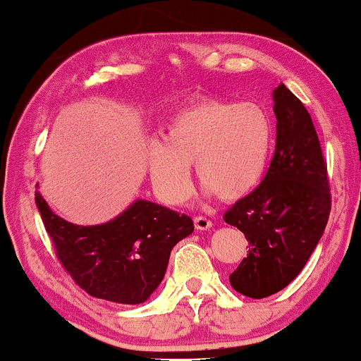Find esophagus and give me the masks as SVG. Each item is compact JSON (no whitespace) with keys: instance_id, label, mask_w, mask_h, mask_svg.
I'll return each instance as SVG.
<instances>
[{"instance_id":"esophagus-1","label":"esophagus","mask_w":361,"mask_h":361,"mask_svg":"<svg viewBox=\"0 0 361 361\" xmlns=\"http://www.w3.org/2000/svg\"><path fill=\"white\" fill-rule=\"evenodd\" d=\"M193 222H195V229H198V231H207L212 227V222H210L207 217H200V215H198V217H195Z\"/></svg>"}]
</instances>
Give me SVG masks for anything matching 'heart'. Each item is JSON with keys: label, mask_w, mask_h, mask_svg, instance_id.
Instances as JSON below:
<instances>
[{"label": "heart", "mask_w": 361, "mask_h": 361, "mask_svg": "<svg viewBox=\"0 0 361 361\" xmlns=\"http://www.w3.org/2000/svg\"><path fill=\"white\" fill-rule=\"evenodd\" d=\"M275 122L259 103L204 97L166 120L163 140H152L147 166L156 193L180 205L193 192L190 166L207 193L241 200L258 188L275 151Z\"/></svg>", "instance_id": "heart-1"}]
</instances>
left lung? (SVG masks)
<instances>
[{
    "mask_svg": "<svg viewBox=\"0 0 361 361\" xmlns=\"http://www.w3.org/2000/svg\"><path fill=\"white\" fill-rule=\"evenodd\" d=\"M275 154L255 192L224 214L250 243L229 281L235 292L264 299L305 267L331 212L329 180L316 128L302 102L281 82L273 90Z\"/></svg>",
    "mask_w": 361,
    "mask_h": 361,
    "instance_id": "8db88e82",
    "label": "left lung"
}]
</instances>
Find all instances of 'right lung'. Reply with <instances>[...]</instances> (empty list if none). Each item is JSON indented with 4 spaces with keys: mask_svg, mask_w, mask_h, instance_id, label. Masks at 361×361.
<instances>
[{
    "mask_svg": "<svg viewBox=\"0 0 361 361\" xmlns=\"http://www.w3.org/2000/svg\"><path fill=\"white\" fill-rule=\"evenodd\" d=\"M35 204L66 271L90 295L117 304L146 302L163 281L175 244L193 233L188 215L149 200H135L98 226L64 221L39 190Z\"/></svg>",
    "mask_w": 361,
    "mask_h": 361,
    "instance_id": "obj_1",
    "label": "right lung"
}]
</instances>
